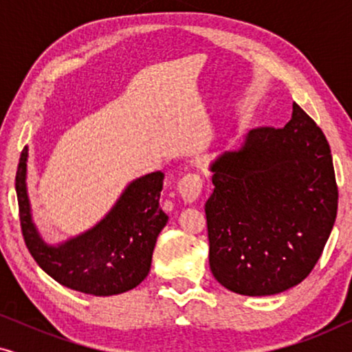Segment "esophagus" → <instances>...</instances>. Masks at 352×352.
Returning <instances> with one entry per match:
<instances>
[{"label":"esophagus","instance_id":"esophagus-1","mask_svg":"<svg viewBox=\"0 0 352 352\" xmlns=\"http://www.w3.org/2000/svg\"><path fill=\"white\" fill-rule=\"evenodd\" d=\"M201 187H204V179L200 175L189 173L182 179L177 182V192H179L181 199L186 204H194L201 194Z\"/></svg>","mask_w":352,"mask_h":352}]
</instances>
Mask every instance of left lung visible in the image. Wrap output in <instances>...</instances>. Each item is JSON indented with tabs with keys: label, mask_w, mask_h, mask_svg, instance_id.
<instances>
[{
	"label": "left lung",
	"mask_w": 352,
	"mask_h": 352,
	"mask_svg": "<svg viewBox=\"0 0 352 352\" xmlns=\"http://www.w3.org/2000/svg\"><path fill=\"white\" fill-rule=\"evenodd\" d=\"M211 171L205 214L216 280L247 296L276 295L305 280L338 210L330 146L314 120L293 104L285 126L252 129Z\"/></svg>",
	"instance_id": "obj_1"
}]
</instances>
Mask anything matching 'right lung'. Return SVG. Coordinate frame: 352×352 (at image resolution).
I'll list each match as a JSON object with an SVG mask.
<instances>
[{
  "instance_id": "right-lung-1",
  "label": "right lung",
  "mask_w": 352,
  "mask_h": 352,
  "mask_svg": "<svg viewBox=\"0 0 352 352\" xmlns=\"http://www.w3.org/2000/svg\"><path fill=\"white\" fill-rule=\"evenodd\" d=\"M28 148L23 147L16 173L19 218L33 259L47 276L72 290L110 296L138 287L151 271L152 253L168 216L160 208L163 173L133 181L112 211L83 235L50 247L32 223L27 197Z\"/></svg>"
}]
</instances>
